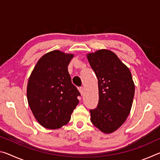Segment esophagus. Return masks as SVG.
I'll use <instances>...</instances> for the list:
<instances>
[{
	"mask_svg": "<svg viewBox=\"0 0 160 160\" xmlns=\"http://www.w3.org/2000/svg\"><path fill=\"white\" fill-rule=\"evenodd\" d=\"M79 91L81 94V95H83L84 93H85V88H84L83 87H80V88H79Z\"/></svg>",
	"mask_w": 160,
	"mask_h": 160,
	"instance_id": "1",
	"label": "esophagus"
}]
</instances>
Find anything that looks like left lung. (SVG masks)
<instances>
[{
	"mask_svg": "<svg viewBox=\"0 0 160 160\" xmlns=\"http://www.w3.org/2000/svg\"><path fill=\"white\" fill-rule=\"evenodd\" d=\"M88 61L98 80L99 102L90 109V121L105 133L125 122L131 109L135 85L131 72L112 51L101 49L88 53Z\"/></svg>",
	"mask_w": 160,
	"mask_h": 160,
	"instance_id": "1",
	"label": "left lung"
}]
</instances>
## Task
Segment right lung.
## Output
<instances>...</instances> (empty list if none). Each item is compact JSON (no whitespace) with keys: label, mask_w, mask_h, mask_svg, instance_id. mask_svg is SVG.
Wrapping results in <instances>:
<instances>
[{"label":"right lung","mask_w":160,"mask_h":160,"mask_svg":"<svg viewBox=\"0 0 160 160\" xmlns=\"http://www.w3.org/2000/svg\"><path fill=\"white\" fill-rule=\"evenodd\" d=\"M73 54L58 50L39 59L29 78L27 97L35 118L48 129L66 125L76 107L80 93L71 82L68 66Z\"/></svg>","instance_id":"right-lung-1"}]
</instances>
